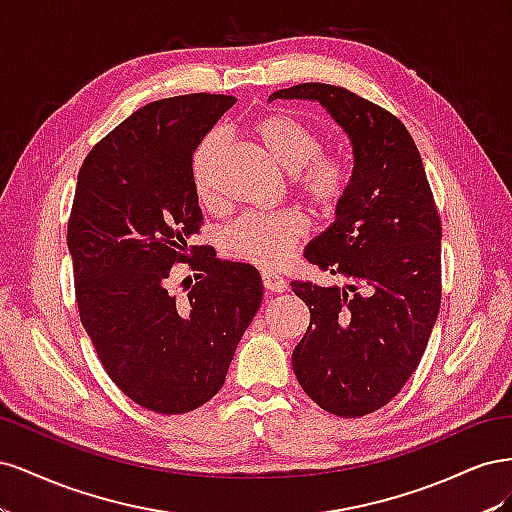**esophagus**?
Instances as JSON below:
<instances>
[{
    "label": "esophagus",
    "instance_id": "1",
    "mask_svg": "<svg viewBox=\"0 0 512 512\" xmlns=\"http://www.w3.org/2000/svg\"><path fill=\"white\" fill-rule=\"evenodd\" d=\"M262 286L267 292H284L288 288L286 280L275 273H262Z\"/></svg>",
    "mask_w": 512,
    "mask_h": 512
}]
</instances>
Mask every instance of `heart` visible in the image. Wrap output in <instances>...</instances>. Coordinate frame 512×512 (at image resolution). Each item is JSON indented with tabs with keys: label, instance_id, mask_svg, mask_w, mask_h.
I'll list each match as a JSON object with an SVG mask.
<instances>
[{
	"label": "heart",
	"instance_id": "b5f03b06",
	"mask_svg": "<svg viewBox=\"0 0 512 512\" xmlns=\"http://www.w3.org/2000/svg\"><path fill=\"white\" fill-rule=\"evenodd\" d=\"M254 136L271 160L294 177V190L314 209L329 213L348 190L344 162L322 151L320 134L288 115H269L254 126ZM224 149V136L211 134L196 151L194 185L205 205L215 203V166ZM307 235L299 213H245L224 230V250L260 269H280Z\"/></svg>",
	"mask_w": 512,
	"mask_h": 512
}]
</instances>
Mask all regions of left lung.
<instances>
[{"instance_id":"obj_1","label":"left lung","mask_w":512,"mask_h":512,"mask_svg":"<svg viewBox=\"0 0 512 512\" xmlns=\"http://www.w3.org/2000/svg\"><path fill=\"white\" fill-rule=\"evenodd\" d=\"M273 100L318 102L352 147L335 222L305 247L307 262L346 284H290L309 307L292 369L322 410L365 416L414 374L438 320L440 215L421 153L395 115L327 83L280 89Z\"/></svg>"}]
</instances>
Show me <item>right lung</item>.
<instances>
[{"mask_svg":"<svg viewBox=\"0 0 512 512\" xmlns=\"http://www.w3.org/2000/svg\"><path fill=\"white\" fill-rule=\"evenodd\" d=\"M237 100L190 94L149 102L85 158L68 222L81 322L106 374L158 414L196 410L222 389L262 301L260 273L192 247L203 211L192 158ZM194 253L185 298L169 269Z\"/></svg>","mask_w":512,"mask_h":512,"instance_id":"obj_1","label":"right lung"}]
</instances>
